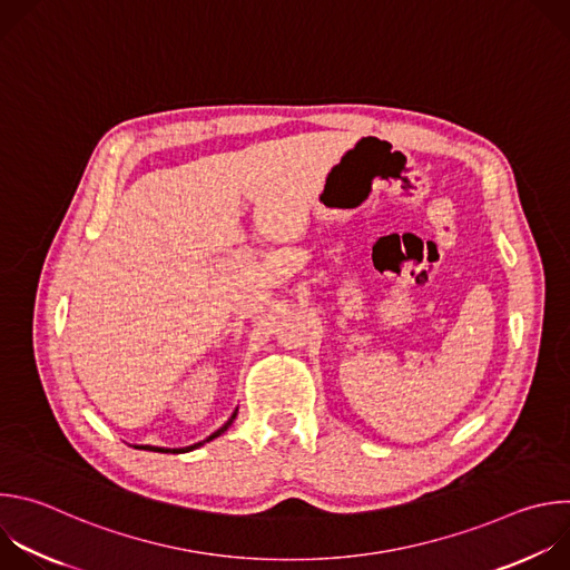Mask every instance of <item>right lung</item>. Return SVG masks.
Listing matches in <instances>:
<instances>
[{
	"label": "right lung",
	"mask_w": 570,
	"mask_h": 570,
	"mask_svg": "<svg viewBox=\"0 0 570 570\" xmlns=\"http://www.w3.org/2000/svg\"><path fill=\"white\" fill-rule=\"evenodd\" d=\"M234 417H236V413H234V415H232V417H229V420H227V422H225V424H223V426H220L216 433H212L207 440H203V442H198V444H194V446H187V449H159V446H137V449H144V451H159V453H169V451H171V453H187V451H191V449H198L200 444H205V442H209V440L218 438L220 433H225V431H227V426L234 422Z\"/></svg>",
	"instance_id": "obj_1"
}]
</instances>
